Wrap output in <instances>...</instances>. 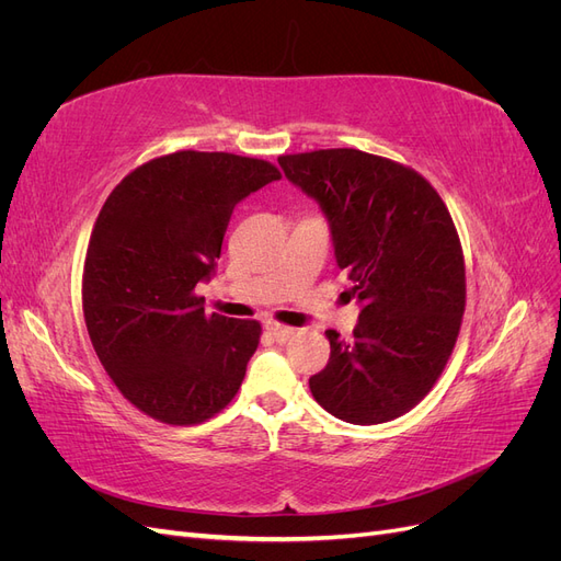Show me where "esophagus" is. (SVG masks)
<instances>
[{
    "mask_svg": "<svg viewBox=\"0 0 561 561\" xmlns=\"http://www.w3.org/2000/svg\"><path fill=\"white\" fill-rule=\"evenodd\" d=\"M266 332L276 339V342H287V339H290L293 334H295V330L293 328H285V325H280V322H274V320H268L266 322Z\"/></svg>",
    "mask_w": 561,
    "mask_h": 561,
    "instance_id": "esophagus-1",
    "label": "esophagus"
}]
</instances>
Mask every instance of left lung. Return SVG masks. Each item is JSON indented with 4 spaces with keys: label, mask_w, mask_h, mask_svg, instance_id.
<instances>
[{
    "label": "left lung",
    "mask_w": 561,
    "mask_h": 561,
    "mask_svg": "<svg viewBox=\"0 0 561 561\" xmlns=\"http://www.w3.org/2000/svg\"><path fill=\"white\" fill-rule=\"evenodd\" d=\"M325 213L334 257L360 301L353 342L328 330L316 402L355 426L398 419L426 398L466 311V266L451 215L426 178L360 149L278 159Z\"/></svg>",
    "instance_id": "8db88e82"
}]
</instances>
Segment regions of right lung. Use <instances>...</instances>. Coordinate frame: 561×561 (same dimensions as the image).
I'll use <instances>...</instances> for the list:
<instances>
[{
    "instance_id": "obj_1",
    "label": "right lung",
    "mask_w": 561,
    "mask_h": 561,
    "mask_svg": "<svg viewBox=\"0 0 561 561\" xmlns=\"http://www.w3.org/2000/svg\"><path fill=\"white\" fill-rule=\"evenodd\" d=\"M280 180L227 151H175L135 168L100 210L83 264V318L122 396L168 426H194L233 400L257 351V320L206 316L236 203Z\"/></svg>"
}]
</instances>
